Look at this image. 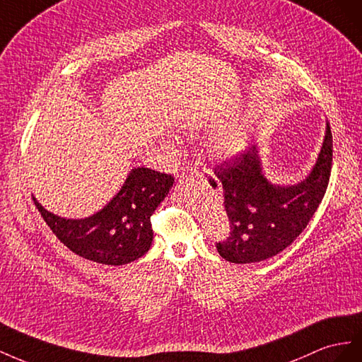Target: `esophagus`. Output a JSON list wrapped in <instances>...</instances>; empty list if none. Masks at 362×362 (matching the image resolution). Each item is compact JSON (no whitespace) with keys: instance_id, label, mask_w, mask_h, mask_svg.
<instances>
[{"instance_id":"obj_1","label":"esophagus","mask_w":362,"mask_h":362,"mask_svg":"<svg viewBox=\"0 0 362 362\" xmlns=\"http://www.w3.org/2000/svg\"><path fill=\"white\" fill-rule=\"evenodd\" d=\"M208 173L212 175V171H209V170H208ZM192 174H195V175H200V173H199V171H194Z\"/></svg>"}]
</instances>
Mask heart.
<instances>
[{
  "instance_id": "b5f03b06",
  "label": "heart",
  "mask_w": 362,
  "mask_h": 362,
  "mask_svg": "<svg viewBox=\"0 0 362 362\" xmlns=\"http://www.w3.org/2000/svg\"><path fill=\"white\" fill-rule=\"evenodd\" d=\"M236 147V139L233 136H229V138H224L218 142V146H216V148H218V151L221 154H230Z\"/></svg>"
}]
</instances>
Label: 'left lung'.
Here are the masks:
<instances>
[{"label":"left lung","instance_id":"8db88e82","mask_svg":"<svg viewBox=\"0 0 362 362\" xmlns=\"http://www.w3.org/2000/svg\"><path fill=\"white\" fill-rule=\"evenodd\" d=\"M259 148L255 144L232 159L216 165L214 174L221 182L224 209L230 232L216 243L226 261L261 262L285 250L322 203L332 170V133L326 135L313 171L290 187L273 185L262 174Z\"/></svg>","mask_w":362,"mask_h":362}]
</instances>
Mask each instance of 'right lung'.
Masks as SVG:
<instances>
[{
	"label": "right lung",
	"instance_id": "add662e5",
	"mask_svg": "<svg viewBox=\"0 0 362 362\" xmlns=\"http://www.w3.org/2000/svg\"><path fill=\"white\" fill-rule=\"evenodd\" d=\"M171 174L133 168L126 182L105 208L80 220H66L37 211L53 233L71 252L103 265H124L144 256L151 245V215L173 187Z\"/></svg>",
	"mask_w": 362,
	"mask_h": 362
}]
</instances>
